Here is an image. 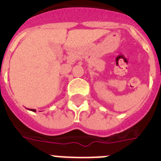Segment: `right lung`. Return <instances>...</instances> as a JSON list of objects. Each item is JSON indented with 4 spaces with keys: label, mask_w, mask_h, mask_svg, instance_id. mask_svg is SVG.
<instances>
[{
    "label": "right lung",
    "mask_w": 161,
    "mask_h": 161,
    "mask_svg": "<svg viewBox=\"0 0 161 161\" xmlns=\"http://www.w3.org/2000/svg\"><path fill=\"white\" fill-rule=\"evenodd\" d=\"M31 110V111H33V112H36V109H30Z\"/></svg>",
    "instance_id": "1"
}]
</instances>
